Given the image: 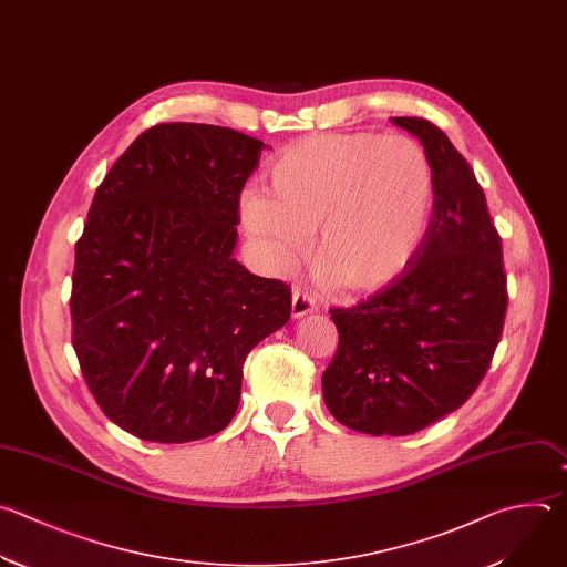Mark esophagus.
I'll return each mask as SVG.
<instances>
[{
	"label": "esophagus",
	"instance_id": "obj_1",
	"mask_svg": "<svg viewBox=\"0 0 567 567\" xmlns=\"http://www.w3.org/2000/svg\"><path fill=\"white\" fill-rule=\"evenodd\" d=\"M318 307L313 302V298L305 291H296L291 298V318H302L307 313H313Z\"/></svg>",
	"mask_w": 567,
	"mask_h": 567
}]
</instances>
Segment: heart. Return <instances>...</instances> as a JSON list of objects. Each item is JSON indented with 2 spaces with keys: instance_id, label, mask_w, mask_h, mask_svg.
Returning a JSON list of instances; mask_svg holds the SVG:
<instances>
[{
  "instance_id": "heart-1",
  "label": "heart",
  "mask_w": 567,
  "mask_h": 567,
  "mask_svg": "<svg viewBox=\"0 0 567 567\" xmlns=\"http://www.w3.org/2000/svg\"><path fill=\"white\" fill-rule=\"evenodd\" d=\"M267 177L269 192H245L238 216L278 269L316 231L320 282L375 291L410 265L427 234L434 171L408 135H307L274 159Z\"/></svg>"
}]
</instances>
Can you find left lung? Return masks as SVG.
<instances>
[{
  "mask_svg": "<svg viewBox=\"0 0 567 567\" xmlns=\"http://www.w3.org/2000/svg\"><path fill=\"white\" fill-rule=\"evenodd\" d=\"M434 171L427 234L405 271L351 309H331L338 351L322 373L331 416L371 436H408L478 388L507 307L501 238L485 194L450 137L423 117H392Z\"/></svg>",
  "mask_w": 567,
  "mask_h": 567,
  "instance_id": "8db88e82",
  "label": "left lung"
}]
</instances>
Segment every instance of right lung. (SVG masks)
<instances>
[{
	"label": "right lung",
	"mask_w": 567,
	"mask_h": 567,
	"mask_svg": "<svg viewBox=\"0 0 567 567\" xmlns=\"http://www.w3.org/2000/svg\"><path fill=\"white\" fill-rule=\"evenodd\" d=\"M262 148L225 126L157 124L97 186L75 247L73 347L102 412L137 439L223 432L247 353L291 316L289 287L234 256Z\"/></svg>",
	"instance_id": "obj_1"
}]
</instances>
